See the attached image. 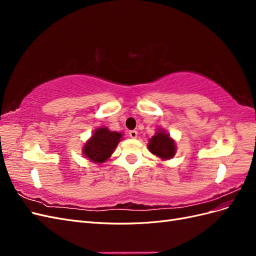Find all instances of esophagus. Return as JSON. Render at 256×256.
<instances>
[{
    "label": "esophagus",
    "instance_id": "1",
    "mask_svg": "<svg viewBox=\"0 0 256 256\" xmlns=\"http://www.w3.org/2000/svg\"><path fill=\"white\" fill-rule=\"evenodd\" d=\"M129 136L131 138H136L138 136V132L136 130H131V131H129Z\"/></svg>",
    "mask_w": 256,
    "mask_h": 256
}]
</instances>
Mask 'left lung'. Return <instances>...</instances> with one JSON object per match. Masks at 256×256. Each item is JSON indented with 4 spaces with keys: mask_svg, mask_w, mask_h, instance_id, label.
<instances>
[{
    "mask_svg": "<svg viewBox=\"0 0 256 256\" xmlns=\"http://www.w3.org/2000/svg\"><path fill=\"white\" fill-rule=\"evenodd\" d=\"M148 150L152 154H156L162 160L171 159L176 154V146L173 138H171L166 130H158L156 134L152 136L148 143Z\"/></svg>",
    "mask_w": 256,
    "mask_h": 256,
    "instance_id": "left-lung-1",
    "label": "left lung"
}]
</instances>
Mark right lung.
<instances>
[{"mask_svg":"<svg viewBox=\"0 0 256 256\" xmlns=\"http://www.w3.org/2000/svg\"><path fill=\"white\" fill-rule=\"evenodd\" d=\"M122 134L110 131L106 127L98 128L83 147V154L88 160L102 164L111 157L122 138Z\"/></svg>","mask_w":256,"mask_h":256,"instance_id":"right-lung-1","label":"right lung"}]
</instances>
